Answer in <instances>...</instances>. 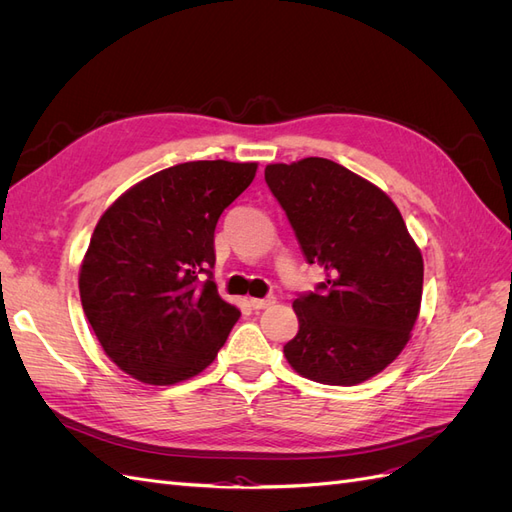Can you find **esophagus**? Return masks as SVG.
Returning a JSON list of instances; mask_svg holds the SVG:
<instances>
[{"mask_svg": "<svg viewBox=\"0 0 512 512\" xmlns=\"http://www.w3.org/2000/svg\"><path fill=\"white\" fill-rule=\"evenodd\" d=\"M275 303L273 297H267V299H250V305L254 309H265V307H271Z\"/></svg>", "mask_w": 512, "mask_h": 512, "instance_id": "esophagus-1", "label": "esophagus"}]
</instances>
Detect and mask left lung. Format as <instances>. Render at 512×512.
Instances as JSON below:
<instances>
[{"label":"left lung","mask_w":512,"mask_h":512,"mask_svg":"<svg viewBox=\"0 0 512 512\" xmlns=\"http://www.w3.org/2000/svg\"><path fill=\"white\" fill-rule=\"evenodd\" d=\"M265 179L288 215L318 292L294 299L299 333L284 346L299 376L354 386L410 342L423 297V256L393 200L327 158L269 164Z\"/></svg>","instance_id":"1"}]
</instances>
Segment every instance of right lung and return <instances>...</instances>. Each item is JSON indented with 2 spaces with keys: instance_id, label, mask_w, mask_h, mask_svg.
I'll list each match as a JSON object with an SVG mask.
<instances>
[{
  "instance_id": "obj_1",
  "label": "right lung",
  "mask_w": 512,
  "mask_h": 512,
  "mask_svg": "<svg viewBox=\"0 0 512 512\" xmlns=\"http://www.w3.org/2000/svg\"><path fill=\"white\" fill-rule=\"evenodd\" d=\"M256 168L226 160L170 166L102 213L79 292L102 350L132 378L156 386L190 380L224 346L241 312L211 280L213 232Z\"/></svg>"
}]
</instances>
